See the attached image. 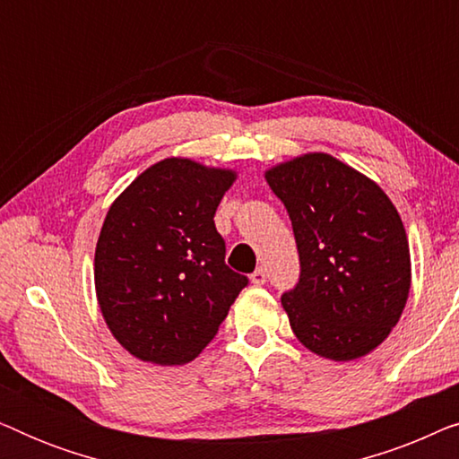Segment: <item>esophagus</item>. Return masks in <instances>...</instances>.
Listing matches in <instances>:
<instances>
[{"instance_id":"esophagus-1","label":"esophagus","mask_w":459,"mask_h":459,"mask_svg":"<svg viewBox=\"0 0 459 459\" xmlns=\"http://www.w3.org/2000/svg\"><path fill=\"white\" fill-rule=\"evenodd\" d=\"M267 281V273H265V269L263 267H259V269H255L253 273H250V284H255V286H263Z\"/></svg>"}]
</instances>
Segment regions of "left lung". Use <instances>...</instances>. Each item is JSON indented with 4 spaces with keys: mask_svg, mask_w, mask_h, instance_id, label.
I'll list each match as a JSON object with an SVG mask.
<instances>
[{
    "mask_svg": "<svg viewBox=\"0 0 459 459\" xmlns=\"http://www.w3.org/2000/svg\"><path fill=\"white\" fill-rule=\"evenodd\" d=\"M292 221L300 280L281 297L294 336L311 353L353 361L386 341L411 286L407 234L385 190L325 152L265 171Z\"/></svg>",
    "mask_w": 459,
    "mask_h": 459,
    "instance_id": "left-lung-1",
    "label": "left lung"
}]
</instances>
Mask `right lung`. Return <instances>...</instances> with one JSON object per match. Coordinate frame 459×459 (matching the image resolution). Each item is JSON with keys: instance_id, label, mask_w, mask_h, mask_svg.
I'll return each mask as SVG.
<instances>
[{"instance_id": "1", "label": "right lung", "mask_w": 459, "mask_h": 459, "mask_svg": "<svg viewBox=\"0 0 459 459\" xmlns=\"http://www.w3.org/2000/svg\"><path fill=\"white\" fill-rule=\"evenodd\" d=\"M238 173L171 156L137 175L100 230L93 281L110 334L137 359L184 366L248 280L225 265L215 211Z\"/></svg>"}]
</instances>
